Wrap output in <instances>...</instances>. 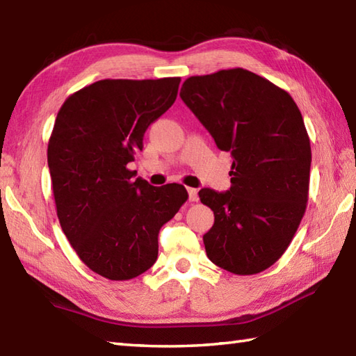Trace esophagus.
Masks as SVG:
<instances>
[{
	"label": "esophagus",
	"mask_w": 356,
	"mask_h": 356,
	"mask_svg": "<svg viewBox=\"0 0 356 356\" xmlns=\"http://www.w3.org/2000/svg\"><path fill=\"white\" fill-rule=\"evenodd\" d=\"M188 199L190 202H197L199 200V193L195 188H188Z\"/></svg>",
	"instance_id": "esophagus-1"
}]
</instances>
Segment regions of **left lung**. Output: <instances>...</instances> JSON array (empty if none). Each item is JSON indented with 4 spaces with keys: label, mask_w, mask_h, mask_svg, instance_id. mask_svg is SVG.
<instances>
[{
    "label": "left lung",
    "mask_w": 356,
    "mask_h": 356,
    "mask_svg": "<svg viewBox=\"0 0 356 356\" xmlns=\"http://www.w3.org/2000/svg\"><path fill=\"white\" fill-rule=\"evenodd\" d=\"M180 97L234 159L228 191H199L214 211L208 259L259 274L284 254L306 211L312 153L303 116L289 93L245 69L188 78Z\"/></svg>",
    "instance_id": "8db88e82"
}]
</instances>
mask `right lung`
<instances>
[{
	"label": "right lung",
	"instance_id": "add662e5",
	"mask_svg": "<svg viewBox=\"0 0 356 356\" xmlns=\"http://www.w3.org/2000/svg\"><path fill=\"white\" fill-rule=\"evenodd\" d=\"M180 78L102 79L70 95L49 139L61 228L79 259L108 280L157 260V236L188 199L184 185L151 186L127 168L143 134L177 97Z\"/></svg>",
	"mask_w": 356,
	"mask_h": 356
}]
</instances>
